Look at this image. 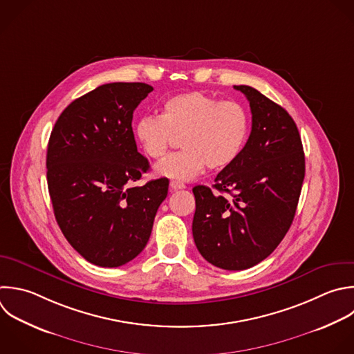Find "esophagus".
<instances>
[{"label":"esophagus","instance_id":"1","mask_svg":"<svg viewBox=\"0 0 354 354\" xmlns=\"http://www.w3.org/2000/svg\"><path fill=\"white\" fill-rule=\"evenodd\" d=\"M170 188H171L173 191H177V189H184V188H185V185H184L183 183H180V181L171 180V181H170Z\"/></svg>","mask_w":354,"mask_h":354}]
</instances>
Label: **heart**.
I'll use <instances>...</instances> for the list:
<instances>
[{
  "instance_id": "heart-1",
  "label": "heart",
  "mask_w": 354,
  "mask_h": 354,
  "mask_svg": "<svg viewBox=\"0 0 354 354\" xmlns=\"http://www.w3.org/2000/svg\"><path fill=\"white\" fill-rule=\"evenodd\" d=\"M249 133L250 118L243 105L202 91L167 98L159 116L145 115L134 126L136 141L151 159H162L180 138L183 149L155 167L158 176L177 181L195 178L205 166H230L243 151Z\"/></svg>"
}]
</instances>
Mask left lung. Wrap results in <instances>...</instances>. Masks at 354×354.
I'll return each instance as SVG.
<instances>
[{"label": "left lung", "instance_id": "left-lung-1", "mask_svg": "<svg viewBox=\"0 0 354 354\" xmlns=\"http://www.w3.org/2000/svg\"><path fill=\"white\" fill-rule=\"evenodd\" d=\"M249 101L252 131L212 191L196 185L192 235L199 253L223 270H246L270 256L288 232L304 178V152L289 113L256 88L234 86Z\"/></svg>", "mask_w": 354, "mask_h": 354}]
</instances>
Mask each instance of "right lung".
Segmentation results:
<instances>
[{"instance_id":"1","label":"right lung","mask_w":354,"mask_h":354,"mask_svg":"<svg viewBox=\"0 0 354 354\" xmlns=\"http://www.w3.org/2000/svg\"><path fill=\"white\" fill-rule=\"evenodd\" d=\"M153 88L109 83L75 100L58 118L47 149L57 223L90 263L119 267L145 248L169 180L133 187L149 169L137 151L133 113Z\"/></svg>"}]
</instances>
